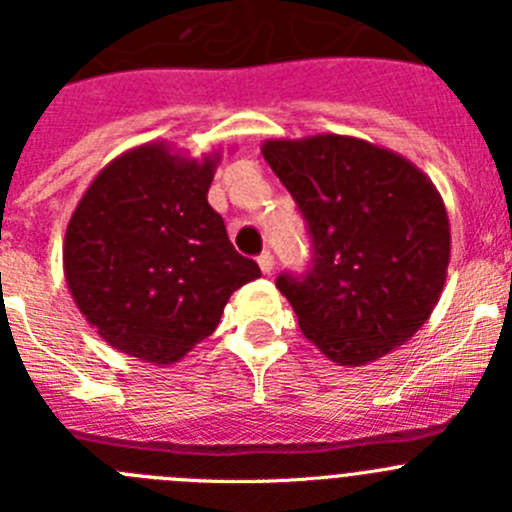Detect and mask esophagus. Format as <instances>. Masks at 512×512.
I'll return each instance as SVG.
<instances>
[{"instance_id": "1", "label": "esophagus", "mask_w": 512, "mask_h": 512, "mask_svg": "<svg viewBox=\"0 0 512 512\" xmlns=\"http://www.w3.org/2000/svg\"><path fill=\"white\" fill-rule=\"evenodd\" d=\"M257 265H260L262 273L270 275V273H273V267H275V257L270 255V252H262V255L257 257Z\"/></svg>"}]
</instances>
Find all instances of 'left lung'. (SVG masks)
Here are the masks:
<instances>
[{
  "label": "left lung",
  "instance_id": "8db88e82",
  "mask_svg": "<svg viewBox=\"0 0 512 512\" xmlns=\"http://www.w3.org/2000/svg\"><path fill=\"white\" fill-rule=\"evenodd\" d=\"M308 224V273L275 285L303 336L342 367L385 357L444 290L451 232L441 193L403 155L344 135L262 145Z\"/></svg>",
  "mask_w": 512,
  "mask_h": 512
}]
</instances>
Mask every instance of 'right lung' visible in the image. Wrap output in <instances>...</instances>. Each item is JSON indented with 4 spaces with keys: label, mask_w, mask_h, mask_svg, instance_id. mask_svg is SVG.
I'll use <instances>...</instances> for the list:
<instances>
[{
    "label": "right lung",
    "mask_w": 512,
    "mask_h": 512,
    "mask_svg": "<svg viewBox=\"0 0 512 512\" xmlns=\"http://www.w3.org/2000/svg\"><path fill=\"white\" fill-rule=\"evenodd\" d=\"M219 153L132 147L86 188L63 242L78 311L119 352L173 365L214 334L234 290L260 278L206 201Z\"/></svg>",
    "instance_id": "obj_1"
}]
</instances>
